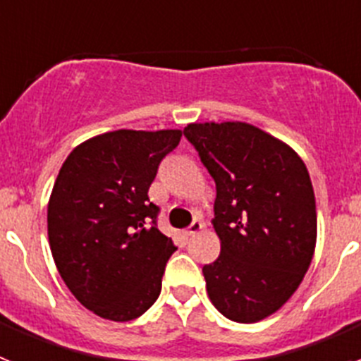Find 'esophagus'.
I'll return each mask as SVG.
<instances>
[{
  "label": "esophagus",
  "instance_id": "obj_1",
  "mask_svg": "<svg viewBox=\"0 0 361 361\" xmlns=\"http://www.w3.org/2000/svg\"><path fill=\"white\" fill-rule=\"evenodd\" d=\"M200 229H202V222H200V220H193L190 224V228L184 229V235H186V237H193V235H197Z\"/></svg>",
  "mask_w": 361,
  "mask_h": 361
}]
</instances>
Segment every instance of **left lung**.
Segmentation results:
<instances>
[{
  "instance_id": "left-lung-1",
  "label": "left lung",
  "mask_w": 361,
  "mask_h": 361,
  "mask_svg": "<svg viewBox=\"0 0 361 361\" xmlns=\"http://www.w3.org/2000/svg\"><path fill=\"white\" fill-rule=\"evenodd\" d=\"M184 137L215 180L220 255L202 267L212 304L253 324L298 289L317 244L309 171L286 142L247 123H193Z\"/></svg>"
}]
</instances>
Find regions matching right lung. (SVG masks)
<instances>
[{
	"instance_id": "add662e5",
	"label": "right lung",
	"mask_w": 361,
	"mask_h": 361,
	"mask_svg": "<svg viewBox=\"0 0 361 361\" xmlns=\"http://www.w3.org/2000/svg\"><path fill=\"white\" fill-rule=\"evenodd\" d=\"M180 130H117L92 137L63 162L49 200L54 262L72 295L97 317L128 322L161 295L177 247L157 229L148 190Z\"/></svg>"
}]
</instances>
